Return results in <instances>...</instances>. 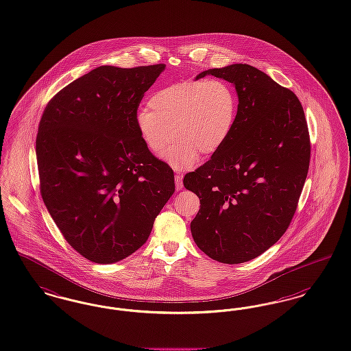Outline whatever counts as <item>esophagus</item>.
<instances>
[{"instance_id":"34e87169","label":"esophagus","mask_w":351,"mask_h":351,"mask_svg":"<svg viewBox=\"0 0 351 351\" xmlns=\"http://www.w3.org/2000/svg\"><path fill=\"white\" fill-rule=\"evenodd\" d=\"M175 185H176V189L180 191L182 188V175L180 173H176L175 175Z\"/></svg>"}]
</instances>
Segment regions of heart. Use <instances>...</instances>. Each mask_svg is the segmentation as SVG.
Listing matches in <instances>:
<instances>
[{
  "label": "heart",
  "mask_w": 351,
  "mask_h": 351,
  "mask_svg": "<svg viewBox=\"0 0 351 351\" xmlns=\"http://www.w3.org/2000/svg\"><path fill=\"white\" fill-rule=\"evenodd\" d=\"M238 97L223 80L210 78L169 84L136 113L141 138L153 153H163L172 169L196 167L201 155L217 153L235 125Z\"/></svg>",
  "instance_id": "obj_1"
}]
</instances>
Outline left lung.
Listing matches in <instances>:
<instances>
[{
    "label": "left lung",
    "mask_w": 351,
    "mask_h": 351,
    "mask_svg": "<svg viewBox=\"0 0 351 351\" xmlns=\"http://www.w3.org/2000/svg\"><path fill=\"white\" fill-rule=\"evenodd\" d=\"M234 84L238 114L231 136L184 178L199 210L191 222L197 247L213 260L241 264L276 244L294 217L308 173L311 145L294 93L247 64L202 71Z\"/></svg>",
    "instance_id": "8db88e82"
}]
</instances>
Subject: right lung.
<instances>
[{
    "mask_svg": "<svg viewBox=\"0 0 351 351\" xmlns=\"http://www.w3.org/2000/svg\"><path fill=\"white\" fill-rule=\"evenodd\" d=\"M165 68L99 66L64 87L43 113V201L66 241L93 263L136 252L175 192L173 171L150 153L136 126L143 94Z\"/></svg>",
    "mask_w": 351,
    "mask_h": 351,
    "instance_id": "obj_1",
    "label": "right lung"
}]
</instances>
